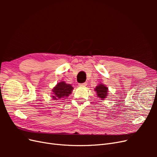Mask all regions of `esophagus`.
<instances>
[{"label": "esophagus", "mask_w": 157, "mask_h": 157, "mask_svg": "<svg viewBox=\"0 0 157 157\" xmlns=\"http://www.w3.org/2000/svg\"><path fill=\"white\" fill-rule=\"evenodd\" d=\"M86 85H87V84L86 82H84V83H82V84H79V86L84 87V86H86Z\"/></svg>", "instance_id": "34e87169"}]
</instances>
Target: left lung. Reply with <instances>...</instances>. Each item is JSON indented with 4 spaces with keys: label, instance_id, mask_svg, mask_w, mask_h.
Segmentation results:
<instances>
[{
    "label": "left lung",
    "instance_id": "8db88e82",
    "mask_svg": "<svg viewBox=\"0 0 157 157\" xmlns=\"http://www.w3.org/2000/svg\"><path fill=\"white\" fill-rule=\"evenodd\" d=\"M94 90L96 92L98 98L103 100V99L107 98L108 95V88L104 84H100L98 85L96 88H95Z\"/></svg>",
    "mask_w": 157,
    "mask_h": 157
}]
</instances>
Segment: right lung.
<instances>
[{
	"label": "right lung",
	"mask_w": 157,
	"mask_h": 157,
	"mask_svg": "<svg viewBox=\"0 0 157 157\" xmlns=\"http://www.w3.org/2000/svg\"><path fill=\"white\" fill-rule=\"evenodd\" d=\"M73 90V86L69 84H66L61 81L56 84V86L52 90L53 96L52 99L54 100H58V99L63 98L69 96Z\"/></svg>",
	"instance_id": "add662e5"
}]
</instances>
